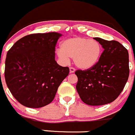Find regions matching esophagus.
Wrapping results in <instances>:
<instances>
[{
	"mask_svg": "<svg viewBox=\"0 0 135 135\" xmlns=\"http://www.w3.org/2000/svg\"><path fill=\"white\" fill-rule=\"evenodd\" d=\"M75 71V68H70V72L71 73V74H73V73H74Z\"/></svg>",
	"mask_w": 135,
	"mask_h": 135,
	"instance_id": "34e87169",
	"label": "esophagus"
}]
</instances>
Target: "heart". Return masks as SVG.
I'll use <instances>...</instances> for the list:
<instances>
[{"mask_svg":"<svg viewBox=\"0 0 135 135\" xmlns=\"http://www.w3.org/2000/svg\"><path fill=\"white\" fill-rule=\"evenodd\" d=\"M57 55L62 61L74 59L75 65L82 70H88L97 64L102 54L100 43L94 40L75 37L66 39L57 49Z\"/></svg>","mask_w":135,"mask_h":135,"instance_id":"b5f03b06","label":"heart"}]
</instances>
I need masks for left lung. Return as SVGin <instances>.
I'll list each match as a JSON object with an SVG mask.
<instances>
[{
  "instance_id": "obj_1",
  "label": "left lung",
  "mask_w": 135,
  "mask_h": 135,
  "mask_svg": "<svg viewBox=\"0 0 135 135\" xmlns=\"http://www.w3.org/2000/svg\"><path fill=\"white\" fill-rule=\"evenodd\" d=\"M104 51L95 66L75 72L76 89L87 105H103L115 101L120 95L129 75V53L119 42L93 38Z\"/></svg>"
}]
</instances>
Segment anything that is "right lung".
Masks as SVG:
<instances>
[{
    "mask_svg": "<svg viewBox=\"0 0 135 135\" xmlns=\"http://www.w3.org/2000/svg\"><path fill=\"white\" fill-rule=\"evenodd\" d=\"M61 34L38 33L20 38L8 51L4 77L15 99L30 108L50 103L58 87L68 75V67L55 60V47Z\"/></svg>",
    "mask_w": 135,
    "mask_h": 135,
    "instance_id": "1",
    "label": "right lung"
}]
</instances>
